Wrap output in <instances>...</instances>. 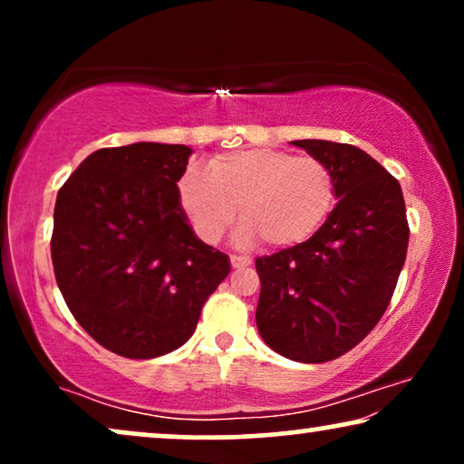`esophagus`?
Masks as SVG:
<instances>
[{"mask_svg":"<svg viewBox=\"0 0 464 464\" xmlns=\"http://www.w3.org/2000/svg\"><path fill=\"white\" fill-rule=\"evenodd\" d=\"M232 268H245V266H251V257H240V256H232L230 257Z\"/></svg>","mask_w":464,"mask_h":464,"instance_id":"esophagus-1","label":"esophagus"}]
</instances>
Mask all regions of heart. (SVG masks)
Instances as JSON below:
<instances>
[{
    "label": "heart",
    "instance_id": "obj_1",
    "mask_svg": "<svg viewBox=\"0 0 464 464\" xmlns=\"http://www.w3.org/2000/svg\"><path fill=\"white\" fill-rule=\"evenodd\" d=\"M177 196L205 243H218L240 208V245L266 238L272 246H295L329 219L338 186L334 170L319 158L253 148L215 156L207 170L188 164L177 181Z\"/></svg>",
    "mask_w": 464,
    "mask_h": 464
}]
</instances>
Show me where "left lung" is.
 I'll return each mask as SVG.
<instances>
[{"instance_id": "left-lung-1", "label": "left lung", "mask_w": 464, "mask_h": 464, "mask_svg": "<svg viewBox=\"0 0 464 464\" xmlns=\"http://www.w3.org/2000/svg\"><path fill=\"white\" fill-rule=\"evenodd\" d=\"M291 143L329 164L338 202L306 243L256 259V321L275 353L325 363L357 346L384 314L410 227L401 186L363 150L321 139Z\"/></svg>"}]
</instances>
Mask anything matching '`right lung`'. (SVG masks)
<instances>
[{"mask_svg": "<svg viewBox=\"0 0 464 464\" xmlns=\"http://www.w3.org/2000/svg\"><path fill=\"white\" fill-rule=\"evenodd\" d=\"M188 145L92 151L59 189L53 266L75 321L107 351L162 357L192 338L230 259L188 224L177 181Z\"/></svg>", "mask_w": 464, "mask_h": 464, "instance_id": "right-lung-1", "label": "right lung"}]
</instances>
